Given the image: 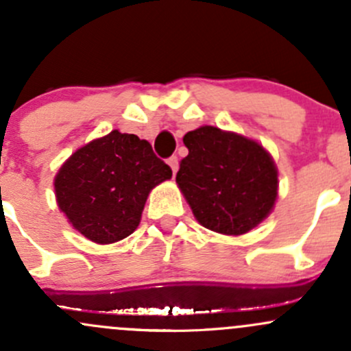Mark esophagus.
Listing matches in <instances>:
<instances>
[{
	"instance_id": "obj_1",
	"label": "esophagus",
	"mask_w": 351,
	"mask_h": 351,
	"mask_svg": "<svg viewBox=\"0 0 351 351\" xmlns=\"http://www.w3.org/2000/svg\"><path fill=\"white\" fill-rule=\"evenodd\" d=\"M168 165H169V168H171L173 175H176V171H178V158L176 156L168 158Z\"/></svg>"
}]
</instances>
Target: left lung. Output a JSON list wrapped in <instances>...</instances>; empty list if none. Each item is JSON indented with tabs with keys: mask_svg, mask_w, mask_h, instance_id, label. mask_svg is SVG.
Wrapping results in <instances>:
<instances>
[{
	"mask_svg": "<svg viewBox=\"0 0 351 351\" xmlns=\"http://www.w3.org/2000/svg\"><path fill=\"white\" fill-rule=\"evenodd\" d=\"M176 183L204 227L241 235L261 223L278 197V169L256 141L204 126L186 132Z\"/></svg>",
	"mask_w": 351,
	"mask_h": 351,
	"instance_id": "left-lung-1",
	"label": "left lung"
}]
</instances>
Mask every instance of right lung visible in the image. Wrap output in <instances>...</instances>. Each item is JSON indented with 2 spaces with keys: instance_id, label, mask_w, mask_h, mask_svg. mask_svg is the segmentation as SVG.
Listing matches in <instances>:
<instances>
[{
  "instance_id": "right-lung-1",
  "label": "right lung",
  "mask_w": 351,
  "mask_h": 351,
  "mask_svg": "<svg viewBox=\"0 0 351 351\" xmlns=\"http://www.w3.org/2000/svg\"><path fill=\"white\" fill-rule=\"evenodd\" d=\"M171 175L149 143L112 131L65 161L55 176V193L80 234L92 242L112 243L138 228L149 191Z\"/></svg>"
}]
</instances>
